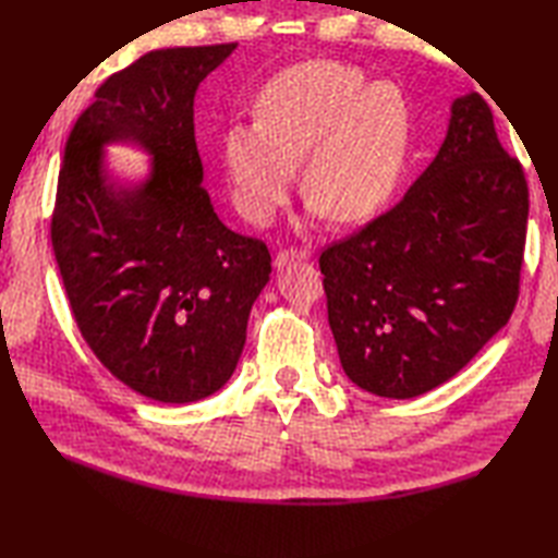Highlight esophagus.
<instances>
[{
  "label": "esophagus",
  "instance_id": "34e87169",
  "mask_svg": "<svg viewBox=\"0 0 558 558\" xmlns=\"http://www.w3.org/2000/svg\"><path fill=\"white\" fill-rule=\"evenodd\" d=\"M307 257H311V253L303 251V247H287V251L277 253L275 265H277V267H287V265H291V263H299V259H307Z\"/></svg>",
  "mask_w": 558,
  "mask_h": 558
}]
</instances>
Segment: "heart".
<instances>
[{"label": "heart", "mask_w": 558, "mask_h": 558, "mask_svg": "<svg viewBox=\"0 0 558 558\" xmlns=\"http://www.w3.org/2000/svg\"><path fill=\"white\" fill-rule=\"evenodd\" d=\"M255 121L225 133L233 207L267 227L289 201L295 165L313 213L339 225L373 217L399 183L411 147V107L396 83L341 61L277 73L255 100Z\"/></svg>", "instance_id": "obj_1"}]
</instances>
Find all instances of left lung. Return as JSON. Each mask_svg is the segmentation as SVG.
Wrapping results in <instances>:
<instances>
[{
  "label": "left lung",
  "instance_id": "left-lung-1",
  "mask_svg": "<svg viewBox=\"0 0 558 558\" xmlns=\"http://www.w3.org/2000/svg\"><path fill=\"white\" fill-rule=\"evenodd\" d=\"M530 193L480 93L451 107L449 133L387 213L319 255L329 327L357 387L413 399L449 381L521 293Z\"/></svg>",
  "mask_w": 558,
  "mask_h": 558
}]
</instances>
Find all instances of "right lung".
Returning <instances> with one entry per match:
<instances>
[{
	"label": "right lung",
	"mask_w": 558,
	"mask_h": 558,
	"mask_svg": "<svg viewBox=\"0 0 558 558\" xmlns=\"http://www.w3.org/2000/svg\"><path fill=\"white\" fill-rule=\"evenodd\" d=\"M233 47L155 49L111 73L59 167L49 236L71 315L111 375L162 403L225 387L271 271L265 241L219 221L195 145V90ZM121 137L156 155L138 192L101 177V145Z\"/></svg>",
	"instance_id": "add662e5"
}]
</instances>
